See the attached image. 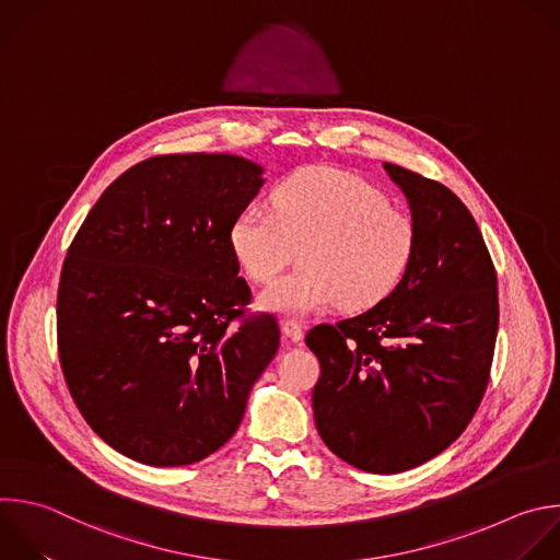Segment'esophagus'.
Returning <instances> with one entry per match:
<instances>
[{
	"instance_id": "obj_1",
	"label": "esophagus",
	"mask_w": 560,
	"mask_h": 560,
	"mask_svg": "<svg viewBox=\"0 0 560 560\" xmlns=\"http://www.w3.org/2000/svg\"><path fill=\"white\" fill-rule=\"evenodd\" d=\"M281 329H283V336H285L288 340H292V342H301V340H303V325H301L299 320L285 318V320L281 323Z\"/></svg>"
}]
</instances>
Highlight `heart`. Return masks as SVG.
<instances>
[{
	"mask_svg": "<svg viewBox=\"0 0 560 560\" xmlns=\"http://www.w3.org/2000/svg\"><path fill=\"white\" fill-rule=\"evenodd\" d=\"M231 248L244 275L272 281L301 248V268L268 285L259 305L277 314H316L338 303L362 312L385 301L416 255V224L362 177L305 166L272 194L240 211Z\"/></svg>",
	"mask_w": 560,
	"mask_h": 560,
	"instance_id": "heart-1",
	"label": "heart"
}]
</instances>
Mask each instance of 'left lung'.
<instances>
[{
  "instance_id": "left-lung-1",
  "label": "left lung",
  "mask_w": 560,
  "mask_h": 560,
  "mask_svg": "<svg viewBox=\"0 0 560 560\" xmlns=\"http://www.w3.org/2000/svg\"><path fill=\"white\" fill-rule=\"evenodd\" d=\"M416 224L402 283L360 316L320 323L318 435L342 462L378 475L416 468L470 424L499 329L497 270L466 205L438 179L385 162Z\"/></svg>"
}]
</instances>
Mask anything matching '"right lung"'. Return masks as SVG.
Masks as SVG:
<instances>
[{"label":"right lung","instance_id":"right-lung-1","mask_svg":"<svg viewBox=\"0 0 560 560\" xmlns=\"http://www.w3.org/2000/svg\"><path fill=\"white\" fill-rule=\"evenodd\" d=\"M261 184L240 155H153L107 186L68 248L66 385L92 431L140 464L184 466L224 446L279 349L277 318L246 312L231 248Z\"/></svg>","mask_w":560,"mask_h":560}]
</instances>
